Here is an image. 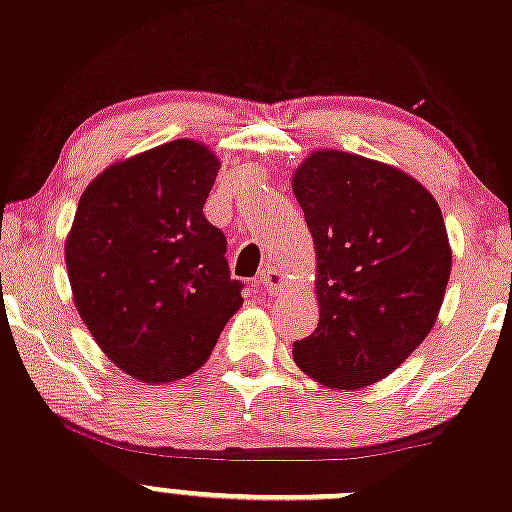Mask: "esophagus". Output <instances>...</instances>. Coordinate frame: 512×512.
<instances>
[{"mask_svg":"<svg viewBox=\"0 0 512 512\" xmlns=\"http://www.w3.org/2000/svg\"><path fill=\"white\" fill-rule=\"evenodd\" d=\"M257 284H260L262 289H265L270 297L274 294H282L284 292V272L277 270V267H267V270L260 272V277H257Z\"/></svg>","mask_w":512,"mask_h":512,"instance_id":"obj_1","label":"esophagus"}]
</instances>
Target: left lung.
<instances>
[{"label": "left lung", "mask_w": 512, "mask_h": 512, "mask_svg": "<svg viewBox=\"0 0 512 512\" xmlns=\"http://www.w3.org/2000/svg\"><path fill=\"white\" fill-rule=\"evenodd\" d=\"M316 247L319 326L294 343L309 378L358 390L429 336L451 274L439 203L397 166L316 149L292 176Z\"/></svg>", "instance_id": "1"}]
</instances>
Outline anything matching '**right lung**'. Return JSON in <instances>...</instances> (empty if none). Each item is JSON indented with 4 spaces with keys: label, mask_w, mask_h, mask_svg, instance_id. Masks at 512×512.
Returning <instances> with one entry per match:
<instances>
[{
    "label": "right lung",
    "mask_w": 512,
    "mask_h": 512,
    "mask_svg": "<svg viewBox=\"0 0 512 512\" xmlns=\"http://www.w3.org/2000/svg\"><path fill=\"white\" fill-rule=\"evenodd\" d=\"M220 159L174 139L107 166L78 201L66 267L102 353L142 383L196 373L242 306L225 235L203 215Z\"/></svg>",
    "instance_id": "obj_1"
}]
</instances>
